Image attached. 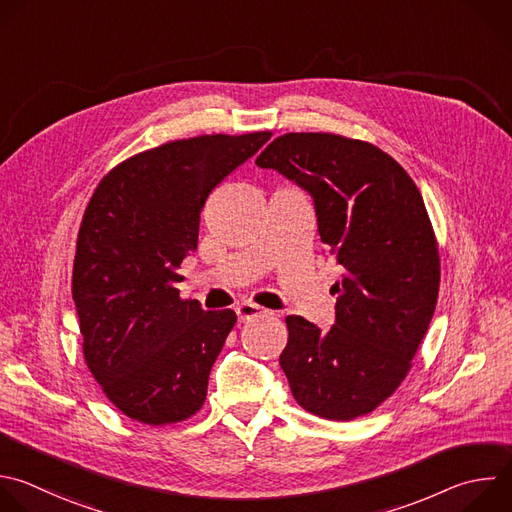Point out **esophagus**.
<instances>
[{
	"mask_svg": "<svg viewBox=\"0 0 512 512\" xmlns=\"http://www.w3.org/2000/svg\"><path fill=\"white\" fill-rule=\"evenodd\" d=\"M235 311H237V317H239L241 321H249V319H253V317H259V315L267 313V309L259 307L257 303H241Z\"/></svg>",
	"mask_w": 512,
	"mask_h": 512,
	"instance_id": "1",
	"label": "esophagus"
}]
</instances>
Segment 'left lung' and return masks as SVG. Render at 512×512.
I'll return each mask as SVG.
<instances>
[{
	"instance_id": "1",
	"label": "left lung",
	"mask_w": 512,
	"mask_h": 512,
	"mask_svg": "<svg viewBox=\"0 0 512 512\" xmlns=\"http://www.w3.org/2000/svg\"><path fill=\"white\" fill-rule=\"evenodd\" d=\"M305 189L344 269L335 323L287 315L279 364L297 404L325 420L374 412L406 380L438 301L440 255L422 195L382 148L329 132H287L255 160Z\"/></svg>"
}]
</instances>
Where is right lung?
<instances>
[{
    "label": "right lung",
    "instance_id": "add662e5",
    "mask_svg": "<svg viewBox=\"0 0 512 512\" xmlns=\"http://www.w3.org/2000/svg\"><path fill=\"white\" fill-rule=\"evenodd\" d=\"M271 132L203 134L138 152L96 187L76 241L72 297L84 360L106 398L148 426L195 416L237 323L233 309L183 299L209 195Z\"/></svg>",
    "mask_w": 512,
    "mask_h": 512
}]
</instances>
